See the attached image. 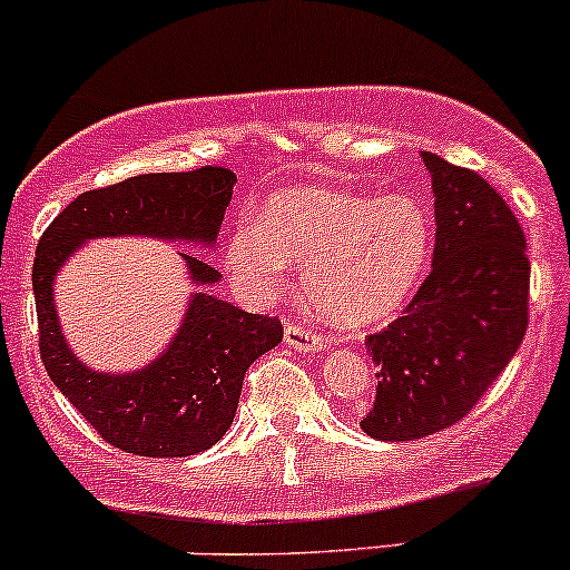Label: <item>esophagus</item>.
<instances>
[{
	"instance_id": "obj_1",
	"label": "esophagus",
	"mask_w": 570,
	"mask_h": 570,
	"mask_svg": "<svg viewBox=\"0 0 570 570\" xmlns=\"http://www.w3.org/2000/svg\"><path fill=\"white\" fill-rule=\"evenodd\" d=\"M284 342L289 344L292 350H297V353H320V350L325 347L322 336H317V333H312V331H306V327L295 325V322H289V325H286Z\"/></svg>"
}]
</instances>
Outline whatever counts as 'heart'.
<instances>
[{"label": "heart", "mask_w": 570, "mask_h": 570, "mask_svg": "<svg viewBox=\"0 0 570 570\" xmlns=\"http://www.w3.org/2000/svg\"><path fill=\"white\" fill-rule=\"evenodd\" d=\"M433 256V215L416 195L383 198L325 187H292L262 217L234 228L226 269L250 297L284 289L301 264L308 297L327 320L364 327L392 320L424 281Z\"/></svg>", "instance_id": "1"}]
</instances>
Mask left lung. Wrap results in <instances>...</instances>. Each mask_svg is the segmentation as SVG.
Instances as JSON below:
<instances>
[{"label":"left lung","mask_w":570,"mask_h":570,"mask_svg":"<svg viewBox=\"0 0 570 570\" xmlns=\"http://www.w3.org/2000/svg\"><path fill=\"white\" fill-rule=\"evenodd\" d=\"M435 195L433 269L402 317L366 338L377 372L361 430L413 441L461 422L530 320V258L513 209L474 170L422 151Z\"/></svg>","instance_id":"left-lung-1"}]
</instances>
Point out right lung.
Returning a JSON list of instances; mask_svg holds the SVG:
<instances>
[{"mask_svg": "<svg viewBox=\"0 0 570 570\" xmlns=\"http://www.w3.org/2000/svg\"><path fill=\"white\" fill-rule=\"evenodd\" d=\"M237 176L228 168L142 174L73 198L40 237L32 264L40 358L51 383L107 444L140 458H187L226 435L245 372L284 338L275 317L248 314L215 295L212 264L181 253L198 286L174 342L159 358L126 375L85 366L62 336L55 275L79 245L99 237H154L212 248Z\"/></svg>", "mask_w": 570, "mask_h": 570, "instance_id": "1", "label": "right lung"}]
</instances>
